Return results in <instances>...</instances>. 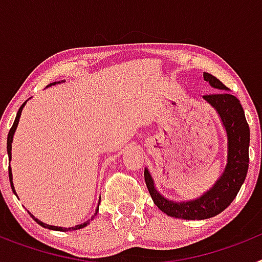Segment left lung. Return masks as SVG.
Segmentation results:
<instances>
[{
    "instance_id": "1",
    "label": "left lung",
    "mask_w": 262,
    "mask_h": 262,
    "mask_svg": "<svg viewBox=\"0 0 262 262\" xmlns=\"http://www.w3.org/2000/svg\"><path fill=\"white\" fill-rule=\"evenodd\" d=\"M203 78L219 90L203 96V99L217 113L227 135V164L221 177L195 200L176 202L157 191L151 173L148 168L144 169L145 184L155 205L169 216L186 221H202L221 214L235 200L248 172L249 126L242 103L216 77L203 72Z\"/></svg>"
}]
</instances>
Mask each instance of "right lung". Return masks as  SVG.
<instances>
[{
	"label": "right lung",
	"mask_w": 262,
	"mask_h": 262,
	"mask_svg": "<svg viewBox=\"0 0 262 262\" xmlns=\"http://www.w3.org/2000/svg\"><path fill=\"white\" fill-rule=\"evenodd\" d=\"M60 82H64V81H56V82H52V84H50V85H48V86H52V85L60 84ZM27 101H29V99H27ZM27 101H25V102H23V105L20 106V107H19V110H18V113H17V117H15V120H14L13 126H11L10 131H9V134H8V145H6V148H8V155H9V160H11V143H13L14 134H15V129H17V127H18V123H19V118H20V114H22V110H23V107H25V105H26V103H27ZM9 180H10V186H11V190H13V193L15 194V195H17V193H15V189H14V184H13V173H11V168H10V166H9ZM99 200H101V196H99ZM98 207H99V203H98V206H97L96 212H94V215H93V216H92V217H90L89 221L84 222V223H81V224H77V226H75V227H69V228H62V227L50 226V224H46V223H43V222H41V221H39V219H36V217L34 216V215H32V214H30V212H29V214L31 215V216H32V219H34V221H35L36 223H38V224H40L41 227H45V228H48V230H53V231H62V232H66V231L80 230V228H84V227H86L88 224L90 223V222L93 221V219H94V216H96V215H97V212H98Z\"/></svg>",
	"instance_id": "right-lung-1"
}]
</instances>
